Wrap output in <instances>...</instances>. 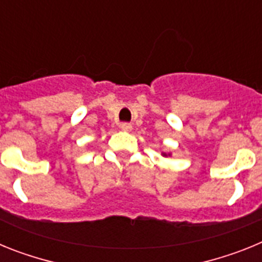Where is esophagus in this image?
<instances>
[{"instance_id":"34e87169","label":"esophagus","mask_w":262,"mask_h":262,"mask_svg":"<svg viewBox=\"0 0 262 262\" xmlns=\"http://www.w3.org/2000/svg\"><path fill=\"white\" fill-rule=\"evenodd\" d=\"M119 127L123 129V131H131V129H133V124L128 123V122H123V123H120Z\"/></svg>"}]
</instances>
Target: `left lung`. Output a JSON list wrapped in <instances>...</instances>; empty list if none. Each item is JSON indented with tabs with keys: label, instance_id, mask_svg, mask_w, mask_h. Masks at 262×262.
Listing matches in <instances>:
<instances>
[{
	"label": "left lung",
	"instance_id": "8db88e82",
	"mask_svg": "<svg viewBox=\"0 0 262 262\" xmlns=\"http://www.w3.org/2000/svg\"><path fill=\"white\" fill-rule=\"evenodd\" d=\"M164 156H166V155H164Z\"/></svg>",
	"mask_w": 262,
	"mask_h": 262
}]
</instances>
